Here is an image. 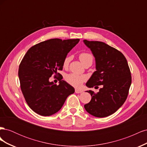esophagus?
I'll use <instances>...</instances> for the list:
<instances>
[{"label":"esophagus","mask_w":147,"mask_h":147,"mask_svg":"<svg viewBox=\"0 0 147 147\" xmlns=\"http://www.w3.org/2000/svg\"><path fill=\"white\" fill-rule=\"evenodd\" d=\"M75 92H76V93H77V94H78V93H82V92H83V91L81 90H78V89H75Z\"/></svg>","instance_id":"esophagus-1"}]
</instances>
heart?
Masks as SVG:
<instances>
[{"label":"heart","mask_w":147,"mask_h":147,"mask_svg":"<svg viewBox=\"0 0 147 147\" xmlns=\"http://www.w3.org/2000/svg\"><path fill=\"white\" fill-rule=\"evenodd\" d=\"M79 59L81 61L83 64H84L86 62L88 61H92L93 60V57L91 54L86 52H83L80 54L79 55ZM71 57L70 56H66L63 62V65L64 67H67L70 61ZM65 79L66 82L69 83L71 85H72L74 87H80L81 86L82 83L84 81L85 78L82 75H79L77 74H75L74 73L69 74L65 75Z\"/></svg>","instance_id":"obj_1"}]
</instances>
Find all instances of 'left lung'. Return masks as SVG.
Instances as JSON below:
<instances>
[{
  "label": "left lung",
  "mask_w": 147,
  "mask_h": 147,
  "mask_svg": "<svg viewBox=\"0 0 147 147\" xmlns=\"http://www.w3.org/2000/svg\"><path fill=\"white\" fill-rule=\"evenodd\" d=\"M83 42L95 57L96 69L86 85L88 88L102 85L97 93L86 91L92 97L84 107L92 116L108 117L127 99L131 84L130 69L126 57L117 49L102 42L84 40Z\"/></svg>",
  "instance_id": "left-lung-1"
}]
</instances>
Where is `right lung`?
I'll list each match as a JSON object with an SVG mask.
<instances>
[{
  "label": "right lung",
  "instance_id": "right-lung-1",
  "mask_svg": "<svg viewBox=\"0 0 147 147\" xmlns=\"http://www.w3.org/2000/svg\"><path fill=\"white\" fill-rule=\"evenodd\" d=\"M79 41L78 38H52L36 44L26 53L18 76L24 99L35 113L45 117L56 113L75 92L65 81L61 79L57 85L49 78L57 74V70H63L65 57Z\"/></svg>",
  "mask_w": 147,
  "mask_h": 147
}]
</instances>
